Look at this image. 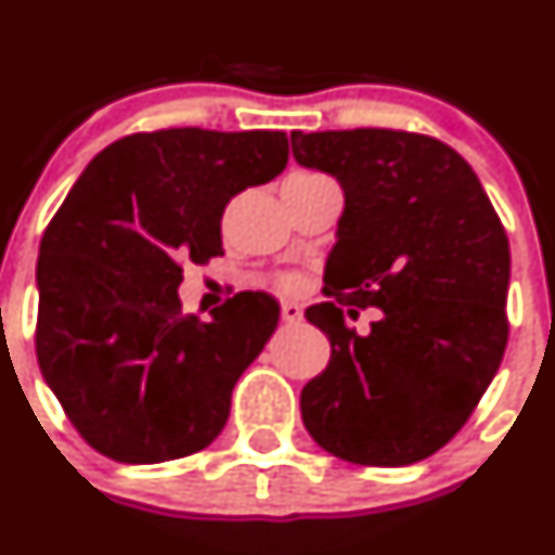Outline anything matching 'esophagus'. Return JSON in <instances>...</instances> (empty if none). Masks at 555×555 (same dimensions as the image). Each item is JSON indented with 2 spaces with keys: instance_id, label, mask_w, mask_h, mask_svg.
<instances>
[{
  "instance_id": "esophagus-1",
  "label": "esophagus",
  "mask_w": 555,
  "mask_h": 555,
  "mask_svg": "<svg viewBox=\"0 0 555 555\" xmlns=\"http://www.w3.org/2000/svg\"><path fill=\"white\" fill-rule=\"evenodd\" d=\"M304 319V309L295 304H284L282 306V322L284 324H298Z\"/></svg>"
}]
</instances>
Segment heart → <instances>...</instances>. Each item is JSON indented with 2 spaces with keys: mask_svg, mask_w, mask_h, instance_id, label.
<instances>
[{
  "mask_svg": "<svg viewBox=\"0 0 555 555\" xmlns=\"http://www.w3.org/2000/svg\"><path fill=\"white\" fill-rule=\"evenodd\" d=\"M282 284L284 287H295V284H298V276H282Z\"/></svg>",
  "mask_w": 555,
  "mask_h": 555,
  "instance_id": "b5f03b06",
  "label": "heart"
}]
</instances>
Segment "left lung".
Returning a JSON list of instances; mask_svg holds the SVG:
<instances>
[{
  "label": "left lung",
  "mask_w": 555,
  "mask_h": 555,
  "mask_svg": "<svg viewBox=\"0 0 555 555\" xmlns=\"http://www.w3.org/2000/svg\"><path fill=\"white\" fill-rule=\"evenodd\" d=\"M300 166L346 195L324 268L327 304L306 309L333 346L300 391L311 438L367 467H405L467 424L507 346L511 244L456 150L391 128L293 131ZM382 308L360 336L345 317Z\"/></svg>",
  "instance_id": "8db88e82"
}]
</instances>
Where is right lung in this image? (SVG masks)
Here are the masks:
<instances>
[{"mask_svg": "<svg viewBox=\"0 0 555 555\" xmlns=\"http://www.w3.org/2000/svg\"><path fill=\"white\" fill-rule=\"evenodd\" d=\"M284 131L160 128L102 150L39 244L37 362L91 449L158 464L222 433L238 376L266 349L279 304L238 293L209 322L184 313V262L222 251L233 195L287 166Z\"/></svg>", "mask_w": 555, "mask_h": 555, "instance_id": "1", "label": "right lung"}]
</instances>
